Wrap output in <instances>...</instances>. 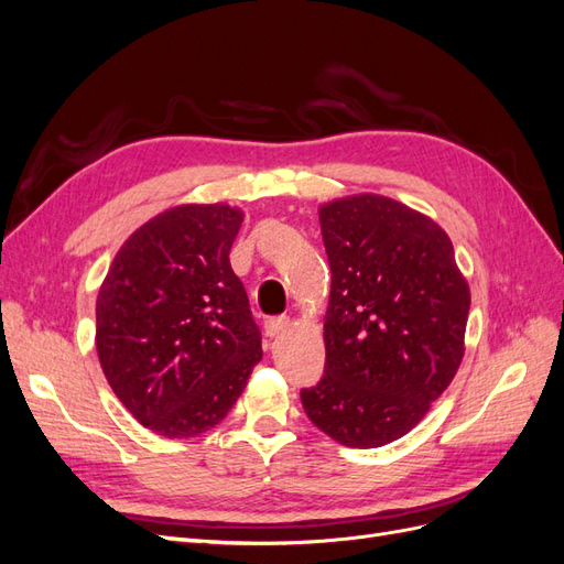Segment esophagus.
Listing matches in <instances>:
<instances>
[{
    "label": "esophagus",
    "mask_w": 564,
    "mask_h": 564,
    "mask_svg": "<svg viewBox=\"0 0 564 564\" xmlns=\"http://www.w3.org/2000/svg\"><path fill=\"white\" fill-rule=\"evenodd\" d=\"M289 324H292V319H289V317H270V319H265V334L270 338L280 336L282 332L289 329Z\"/></svg>",
    "instance_id": "esophagus-1"
}]
</instances>
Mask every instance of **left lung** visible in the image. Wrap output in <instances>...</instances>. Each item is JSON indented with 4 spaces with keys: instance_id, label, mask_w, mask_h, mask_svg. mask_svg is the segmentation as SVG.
Masks as SVG:
<instances>
[{
    "instance_id": "1",
    "label": "left lung",
    "mask_w": 564,
    "mask_h": 564,
    "mask_svg": "<svg viewBox=\"0 0 564 564\" xmlns=\"http://www.w3.org/2000/svg\"><path fill=\"white\" fill-rule=\"evenodd\" d=\"M332 268L324 377L305 414L336 442L383 447L406 435L464 360L470 289L433 218L362 193L319 207Z\"/></svg>"
}]
</instances>
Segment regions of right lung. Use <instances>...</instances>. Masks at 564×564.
Wrapping results in <instances>:
<instances>
[{"label": "right lung", "mask_w": 564, "mask_h": 564, "mask_svg": "<svg viewBox=\"0 0 564 564\" xmlns=\"http://www.w3.org/2000/svg\"><path fill=\"white\" fill-rule=\"evenodd\" d=\"M245 214L178 204L119 247L96 299V350L131 416L169 440L224 421L261 362L230 247Z\"/></svg>", "instance_id": "1"}]
</instances>
